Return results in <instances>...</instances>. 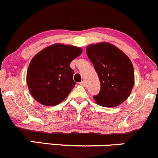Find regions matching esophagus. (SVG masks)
<instances>
[{
	"instance_id": "esophagus-1",
	"label": "esophagus",
	"mask_w": 158,
	"mask_h": 158,
	"mask_svg": "<svg viewBox=\"0 0 158 158\" xmlns=\"http://www.w3.org/2000/svg\"><path fill=\"white\" fill-rule=\"evenodd\" d=\"M81 86H86V81H81Z\"/></svg>"
}]
</instances>
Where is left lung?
<instances>
[{"instance_id":"left-lung-1","label":"left lung","mask_w":158,"mask_h":158,"mask_svg":"<svg viewBox=\"0 0 158 158\" xmlns=\"http://www.w3.org/2000/svg\"><path fill=\"white\" fill-rule=\"evenodd\" d=\"M86 54L98 73L101 91L93 98L98 105L114 107L128 98L134 85V66L123 51L109 42L86 47Z\"/></svg>"}]
</instances>
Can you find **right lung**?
Returning a JSON list of instances; mask_svg holds the SVG:
<instances>
[{
  "label": "right lung",
  "mask_w": 158,
  "mask_h": 158,
  "mask_svg": "<svg viewBox=\"0 0 158 158\" xmlns=\"http://www.w3.org/2000/svg\"><path fill=\"white\" fill-rule=\"evenodd\" d=\"M77 46L55 43L33 57L27 72V84L35 100L45 106H55L66 98L76 83L69 65L80 56Z\"/></svg>",
  "instance_id": "add662e5"
}]
</instances>
